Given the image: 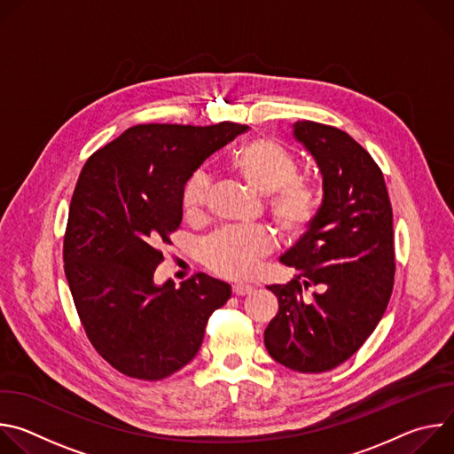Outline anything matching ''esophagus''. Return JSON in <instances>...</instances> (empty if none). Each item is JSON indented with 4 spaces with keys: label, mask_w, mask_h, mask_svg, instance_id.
<instances>
[{
    "label": "esophagus",
    "mask_w": 454,
    "mask_h": 454,
    "mask_svg": "<svg viewBox=\"0 0 454 454\" xmlns=\"http://www.w3.org/2000/svg\"><path fill=\"white\" fill-rule=\"evenodd\" d=\"M231 291H233L235 296H246V294H249V293L253 291V287H251V286H246V284H235V286L231 287Z\"/></svg>",
    "instance_id": "obj_1"
}]
</instances>
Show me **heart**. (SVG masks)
Wrapping results in <instances>:
<instances>
[{
  "mask_svg": "<svg viewBox=\"0 0 454 454\" xmlns=\"http://www.w3.org/2000/svg\"><path fill=\"white\" fill-rule=\"evenodd\" d=\"M228 170L256 196H266V214L286 242H298L314 224L323 196L317 184L298 177V160L273 138L244 142L228 156ZM210 181L203 172L188 177L181 193L183 214L201 219ZM273 251L271 237L261 230H224L203 246L205 264L219 277L244 280Z\"/></svg>",
  "mask_w": 454,
  "mask_h": 454,
  "instance_id": "obj_1",
  "label": "heart"
}]
</instances>
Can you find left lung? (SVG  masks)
I'll return each instance as SVG.
<instances>
[{"instance_id":"left-lung-1","label":"left lung","mask_w":454,"mask_h":454,"mask_svg":"<svg viewBox=\"0 0 454 454\" xmlns=\"http://www.w3.org/2000/svg\"><path fill=\"white\" fill-rule=\"evenodd\" d=\"M294 138L323 176V203L310 230L286 253L294 278L268 289L278 312L264 333L270 356L301 373L329 372L375 331L395 278L394 215L373 158L345 131L300 120ZM314 288L310 299L304 291Z\"/></svg>"}]
</instances>
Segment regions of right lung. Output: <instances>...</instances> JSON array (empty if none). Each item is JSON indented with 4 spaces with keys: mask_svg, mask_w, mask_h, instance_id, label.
<instances>
[{
    "mask_svg": "<svg viewBox=\"0 0 454 454\" xmlns=\"http://www.w3.org/2000/svg\"><path fill=\"white\" fill-rule=\"evenodd\" d=\"M247 125L142 123L90 156L64 233V273L88 340L120 373L161 380L196 357L208 317L231 296L198 273L154 284L183 219L181 193L212 153Z\"/></svg>",
    "mask_w": 454,
    "mask_h": 454,
    "instance_id": "add662e5",
    "label": "right lung"
}]
</instances>
